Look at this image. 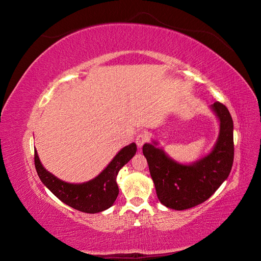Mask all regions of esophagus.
Instances as JSON below:
<instances>
[{"instance_id":"esophagus-1","label":"esophagus","mask_w":261,"mask_h":261,"mask_svg":"<svg viewBox=\"0 0 261 261\" xmlns=\"http://www.w3.org/2000/svg\"><path fill=\"white\" fill-rule=\"evenodd\" d=\"M149 140V135L146 132H141L140 134H138L136 137V145L141 148L144 146V144H146L147 141Z\"/></svg>"}]
</instances>
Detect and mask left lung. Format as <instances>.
<instances>
[{"label": "left lung", "instance_id": "8db88e82", "mask_svg": "<svg viewBox=\"0 0 261 261\" xmlns=\"http://www.w3.org/2000/svg\"><path fill=\"white\" fill-rule=\"evenodd\" d=\"M211 109L220 121V133L215 147L206 156L191 164H181L158 148L156 141L143 147L156 196L165 207L185 210L198 206L210 198L230 174L234 160L232 116L218 101Z\"/></svg>", "mask_w": 261, "mask_h": 261}]
</instances>
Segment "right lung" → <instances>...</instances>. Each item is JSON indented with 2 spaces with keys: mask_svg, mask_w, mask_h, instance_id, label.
I'll return each mask as SVG.
<instances>
[{
  "mask_svg": "<svg viewBox=\"0 0 261 261\" xmlns=\"http://www.w3.org/2000/svg\"><path fill=\"white\" fill-rule=\"evenodd\" d=\"M136 151L135 143L124 147L98 176L82 184L67 183L46 171L39 159L37 150H35V167L42 183L61 201L78 211L97 213L107 210L116 200L117 173L135 155Z\"/></svg>",
  "mask_w": 261,
  "mask_h": 261,
  "instance_id": "obj_1",
  "label": "right lung"
}]
</instances>
